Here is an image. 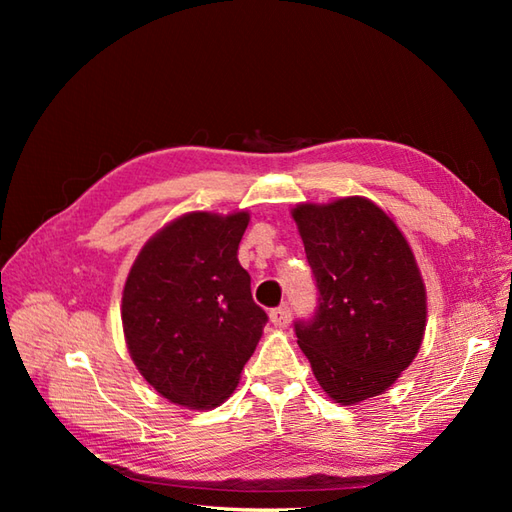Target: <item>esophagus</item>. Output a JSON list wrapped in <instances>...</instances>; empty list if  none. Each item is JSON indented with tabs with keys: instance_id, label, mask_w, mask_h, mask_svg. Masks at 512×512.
<instances>
[{
	"instance_id": "esophagus-1",
	"label": "esophagus",
	"mask_w": 512,
	"mask_h": 512,
	"mask_svg": "<svg viewBox=\"0 0 512 512\" xmlns=\"http://www.w3.org/2000/svg\"><path fill=\"white\" fill-rule=\"evenodd\" d=\"M270 323H273L279 330H286L290 325V310L286 306L270 310Z\"/></svg>"
}]
</instances>
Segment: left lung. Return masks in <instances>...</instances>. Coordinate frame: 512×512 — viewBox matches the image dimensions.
<instances>
[{"label": "left lung", "mask_w": 512, "mask_h": 512, "mask_svg": "<svg viewBox=\"0 0 512 512\" xmlns=\"http://www.w3.org/2000/svg\"><path fill=\"white\" fill-rule=\"evenodd\" d=\"M290 213L319 288L314 319L295 325L314 378L345 407L385 394L427 328V288L407 237L363 195Z\"/></svg>", "instance_id": "obj_1"}]
</instances>
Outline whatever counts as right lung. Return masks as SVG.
<instances>
[{"mask_svg":"<svg viewBox=\"0 0 512 512\" xmlns=\"http://www.w3.org/2000/svg\"><path fill=\"white\" fill-rule=\"evenodd\" d=\"M248 222L244 209L184 213L151 235L129 268L121 303L127 350L173 405H222L262 339L268 317L237 259Z\"/></svg>","mask_w":512,"mask_h":512,"instance_id":"add662e5","label":"right lung"}]
</instances>
